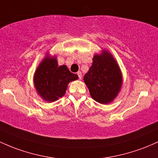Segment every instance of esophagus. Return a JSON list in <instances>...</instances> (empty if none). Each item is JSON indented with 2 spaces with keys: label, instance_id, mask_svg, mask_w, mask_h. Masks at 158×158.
<instances>
[{
  "label": "esophagus",
  "instance_id": "1",
  "mask_svg": "<svg viewBox=\"0 0 158 158\" xmlns=\"http://www.w3.org/2000/svg\"><path fill=\"white\" fill-rule=\"evenodd\" d=\"M77 75L79 76V79H82V73L81 72H78L77 73Z\"/></svg>",
  "mask_w": 158,
  "mask_h": 158
}]
</instances>
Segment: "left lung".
<instances>
[{
	"instance_id": "1",
	"label": "left lung",
	"mask_w": 158,
	"mask_h": 158,
	"mask_svg": "<svg viewBox=\"0 0 158 158\" xmlns=\"http://www.w3.org/2000/svg\"><path fill=\"white\" fill-rule=\"evenodd\" d=\"M83 79L91 98L102 104H108L115 100L123 83L118 64L105 49L94 55L92 65Z\"/></svg>"
}]
</instances>
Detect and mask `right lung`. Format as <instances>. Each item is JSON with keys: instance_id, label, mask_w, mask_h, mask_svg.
<instances>
[{"instance_id": "obj_1", "label": "right lung", "mask_w": 158, "mask_h": 158, "mask_svg": "<svg viewBox=\"0 0 158 158\" xmlns=\"http://www.w3.org/2000/svg\"><path fill=\"white\" fill-rule=\"evenodd\" d=\"M78 78L66 65L58 66L57 57L48 52L34 73V85L38 95L51 103L62 98L69 83Z\"/></svg>"}]
</instances>
